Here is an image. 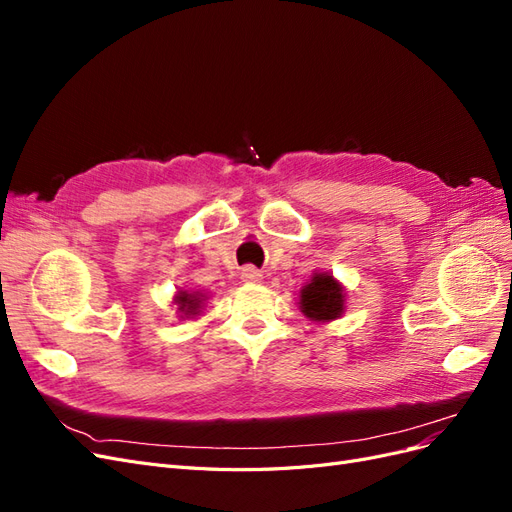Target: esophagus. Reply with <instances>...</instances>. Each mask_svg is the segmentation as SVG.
Listing matches in <instances>:
<instances>
[{
  "mask_svg": "<svg viewBox=\"0 0 512 512\" xmlns=\"http://www.w3.org/2000/svg\"><path fill=\"white\" fill-rule=\"evenodd\" d=\"M241 280L247 284H258L262 280V273L254 267H245V269H241Z\"/></svg>",
  "mask_w": 512,
  "mask_h": 512,
  "instance_id": "esophagus-1",
  "label": "esophagus"
}]
</instances>
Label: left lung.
<instances>
[{
    "label": "left lung",
    "mask_w": 512,
    "mask_h": 512,
    "mask_svg": "<svg viewBox=\"0 0 512 512\" xmlns=\"http://www.w3.org/2000/svg\"><path fill=\"white\" fill-rule=\"evenodd\" d=\"M299 309L314 322H331L346 312V290L331 273H314L301 292Z\"/></svg>",
    "instance_id": "1"
}]
</instances>
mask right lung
Here are the masks:
<instances>
[{"mask_svg": "<svg viewBox=\"0 0 512 512\" xmlns=\"http://www.w3.org/2000/svg\"><path fill=\"white\" fill-rule=\"evenodd\" d=\"M207 294L192 292V290H177L173 297V303L177 305V314L181 320H190L200 316V309L205 307Z\"/></svg>", "mask_w": 512, "mask_h": 512, "instance_id": "right-lung-1", "label": "right lung"}]
</instances>
